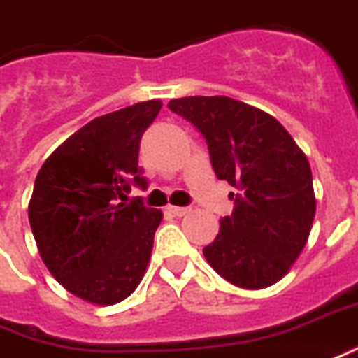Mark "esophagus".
I'll list each match as a JSON object with an SVG mask.
<instances>
[{
    "instance_id": "obj_1",
    "label": "esophagus",
    "mask_w": 358,
    "mask_h": 358,
    "mask_svg": "<svg viewBox=\"0 0 358 358\" xmlns=\"http://www.w3.org/2000/svg\"><path fill=\"white\" fill-rule=\"evenodd\" d=\"M166 209H169V213H172L174 217H184V215L189 213V207H178V205H169Z\"/></svg>"
}]
</instances>
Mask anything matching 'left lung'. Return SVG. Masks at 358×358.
<instances>
[{"label":"left lung","mask_w":358,"mask_h":358,"mask_svg":"<svg viewBox=\"0 0 358 358\" xmlns=\"http://www.w3.org/2000/svg\"><path fill=\"white\" fill-rule=\"evenodd\" d=\"M169 108L189 120L207 141L219 180L240 192L221 219L205 259L240 289H266L289 273L308 242L316 196L306 155L264 110L229 96L172 99Z\"/></svg>","instance_id":"left-lung-1"}]
</instances>
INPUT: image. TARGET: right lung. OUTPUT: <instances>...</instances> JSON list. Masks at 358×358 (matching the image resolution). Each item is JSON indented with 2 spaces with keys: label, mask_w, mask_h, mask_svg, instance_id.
<instances>
[{
  "label": "right lung",
  "mask_w": 358,
  "mask_h": 358,
  "mask_svg": "<svg viewBox=\"0 0 358 358\" xmlns=\"http://www.w3.org/2000/svg\"><path fill=\"white\" fill-rule=\"evenodd\" d=\"M161 101L91 120L44 161L34 180L29 221L38 254L77 299L110 306L141 283L162 221L141 199L126 203L139 176V141Z\"/></svg>",
  "instance_id": "obj_1"
}]
</instances>
